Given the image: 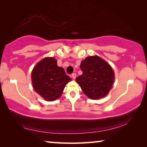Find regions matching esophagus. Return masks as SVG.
I'll use <instances>...</instances> for the list:
<instances>
[{"mask_svg": "<svg viewBox=\"0 0 147 147\" xmlns=\"http://www.w3.org/2000/svg\"><path fill=\"white\" fill-rule=\"evenodd\" d=\"M71 78H73V79H76V73L72 74L71 75Z\"/></svg>", "mask_w": 147, "mask_h": 147, "instance_id": "1", "label": "esophagus"}]
</instances>
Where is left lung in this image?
Wrapping results in <instances>:
<instances>
[{
    "label": "left lung",
    "mask_w": 147,
    "mask_h": 147,
    "mask_svg": "<svg viewBox=\"0 0 147 147\" xmlns=\"http://www.w3.org/2000/svg\"><path fill=\"white\" fill-rule=\"evenodd\" d=\"M80 68L83 74L76 78V82L84 93L94 100L107 95L114 79L109 64L98 56H90L82 61Z\"/></svg>",
    "instance_id": "1"
}]
</instances>
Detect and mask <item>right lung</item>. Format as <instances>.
Instances as JSON below:
<instances>
[{"instance_id": "right-lung-1", "label": "right lung", "mask_w": 147, "mask_h": 147, "mask_svg": "<svg viewBox=\"0 0 147 147\" xmlns=\"http://www.w3.org/2000/svg\"><path fill=\"white\" fill-rule=\"evenodd\" d=\"M31 78L35 91L48 101L58 99L66 84L71 81L53 57H46L39 62L33 69Z\"/></svg>"}]
</instances>
